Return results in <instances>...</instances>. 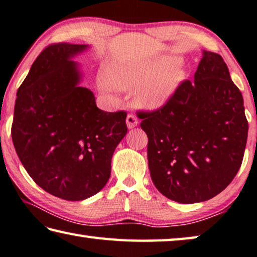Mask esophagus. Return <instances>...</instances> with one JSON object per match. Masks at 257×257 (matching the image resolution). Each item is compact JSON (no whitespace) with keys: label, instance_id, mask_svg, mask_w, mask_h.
<instances>
[{"label":"esophagus","instance_id":"34e87169","mask_svg":"<svg viewBox=\"0 0 257 257\" xmlns=\"http://www.w3.org/2000/svg\"><path fill=\"white\" fill-rule=\"evenodd\" d=\"M125 122H127V127L129 129H133V128L137 127L138 119L136 117V115H134V114H128L127 119H125Z\"/></svg>","mask_w":257,"mask_h":257}]
</instances>
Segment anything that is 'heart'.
Wrapping results in <instances>:
<instances>
[{"label": "heart", "mask_w": 257, "mask_h": 257, "mask_svg": "<svg viewBox=\"0 0 257 257\" xmlns=\"http://www.w3.org/2000/svg\"><path fill=\"white\" fill-rule=\"evenodd\" d=\"M176 56H162L145 63H120L113 67V84L122 90H135L137 104L146 109L164 107L173 98L185 72Z\"/></svg>", "instance_id": "obj_1"}]
</instances>
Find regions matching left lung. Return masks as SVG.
<instances>
[{"mask_svg":"<svg viewBox=\"0 0 257 257\" xmlns=\"http://www.w3.org/2000/svg\"><path fill=\"white\" fill-rule=\"evenodd\" d=\"M141 115L151 178L170 200H209L237 175L248 122L241 92L218 54L203 50L194 82H182L168 104Z\"/></svg>","mask_w":257,"mask_h":257,"instance_id":"1","label":"left lung"}]
</instances>
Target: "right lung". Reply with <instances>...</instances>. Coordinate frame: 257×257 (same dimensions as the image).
Returning <instances> with one entry per match:
<instances>
[{
    "label": "right lung",
    "instance_id": "right-lung-1",
    "mask_svg": "<svg viewBox=\"0 0 257 257\" xmlns=\"http://www.w3.org/2000/svg\"><path fill=\"white\" fill-rule=\"evenodd\" d=\"M88 44L55 43L41 52L17 91L11 136L24 168L44 191L68 201L98 193L111 176L127 113L105 112L73 60Z\"/></svg>",
    "mask_w": 257,
    "mask_h": 257
}]
</instances>
